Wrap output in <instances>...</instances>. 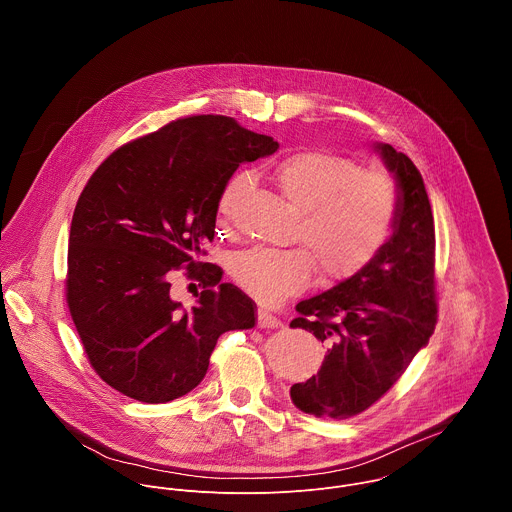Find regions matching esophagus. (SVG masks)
<instances>
[{
	"label": "esophagus",
	"instance_id": "esophagus-1",
	"mask_svg": "<svg viewBox=\"0 0 512 512\" xmlns=\"http://www.w3.org/2000/svg\"><path fill=\"white\" fill-rule=\"evenodd\" d=\"M258 326L260 328H278V326H282V322L278 316L270 314L268 310H258Z\"/></svg>",
	"mask_w": 512,
	"mask_h": 512
}]
</instances>
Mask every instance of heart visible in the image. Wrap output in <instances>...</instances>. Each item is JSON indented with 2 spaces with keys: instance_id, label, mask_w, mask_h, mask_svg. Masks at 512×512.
<instances>
[{
  "instance_id": "heart-1",
  "label": "heart",
  "mask_w": 512,
  "mask_h": 512,
  "mask_svg": "<svg viewBox=\"0 0 512 512\" xmlns=\"http://www.w3.org/2000/svg\"><path fill=\"white\" fill-rule=\"evenodd\" d=\"M282 196L298 212L294 242L304 248L240 252L230 274L264 306H276L312 284L314 264L326 282L364 270L388 242L400 190L384 170H366L350 156L308 150L284 158L274 168ZM244 180L234 178L222 192L220 214L228 216Z\"/></svg>"
}]
</instances>
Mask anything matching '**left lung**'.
I'll return each instance as SVG.
<instances>
[{"mask_svg": "<svg viewBox=\"0 0 512 512\" xmlns=\"http://www.w3.org/2000/svg\"><path fill=\"white\" fill-rule=\"evenodd\" d=\"M398 180L400 210L390 240L358 274L296 304L292 328L326 344L316 376L290 388L308 414L352 418L378 402L428 344L438 318L434 218L412 160L376 144Z\"/></svg>", "mask_w": 512, "mask_h": 512, "instance_id": "1", "label": "left lung"}]
</instances>
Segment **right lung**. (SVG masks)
Here are the masks:
<instances>
[{"instance_id": "right-lung-1", "label": "right lung", "mask_w": 512, "mask_h": 512, "mask_svg": "<svg viewBox=\"0 0 512 512\" xmlns=\"http://www.w3.org/2000/svg\"><path fill=\"white\" fill-rule=\"evenodd\" d=\"M278 150L228 116H188L112 152L82 190L70 230L66 300L96 374L148 404L188 394L228 330L256 324V304L200 262L222 192L242 162ZM205 290L182 311L169 280Z\"/></svg>"}]
</instances>
